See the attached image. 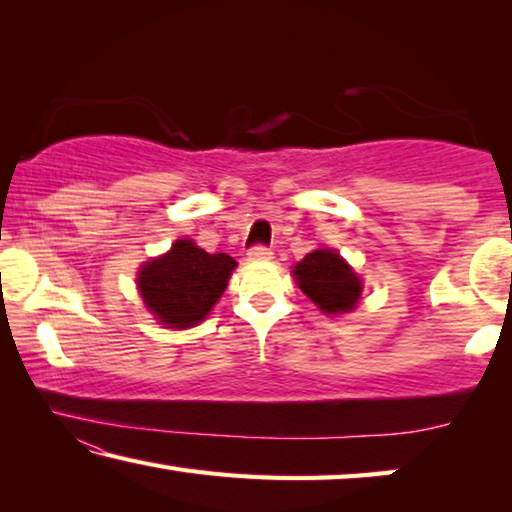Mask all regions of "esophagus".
Segmentation results:
<instances>
[{"label":"esophagus","mask_w":512,"mask_h":512,"mask_svg":"<svg viewBox=\"0 0 512 512\" xmlns=\"http://www.w3.org/2000/svg\"><path fill=\"white\" fill-rule=\"evenodd\" d=\"M273 257V253H271V248H266V246H262V244H257V246H253L248 250V259L250 262H268V259Z\"/></svg>","instance_id":"obj_1"}]
</instances>
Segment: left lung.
Masks as SVG:
<instances>
[{"label":"left lung","mask_w":512,"mask_h":512,"mask_svg":"<svg viewBox=\"0 0 512 512\" xmlns=\"http://www.w3.org/2000/svg\"><path fill=\"white\" fill-rule=\"evenodd\" d=\"M302 293L325 314H345L361 298V280L336 250L320 248L307 253L293 268Z\"/></svg>","instance_id":"8db88e82"}]
</instances>
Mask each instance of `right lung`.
Returning <instances> with one entry per match:
<instances>
[{"label":"right lung","mask_w":512,"mask_h":512,"mask_svg":"<svg viewBox=\"0 0 512 512\" xmlns=\"http://www.w3.org/2000/svg\"><path fill=\"white\" fill-rule=\"evenodd\" d=\"M235 266L230 255H210L192 239H178L167 255L142 266L137 287L144 305L162 325L183 329L210 314Z\"/></svg>","instance_id":"obj_1"}]
</instances>
